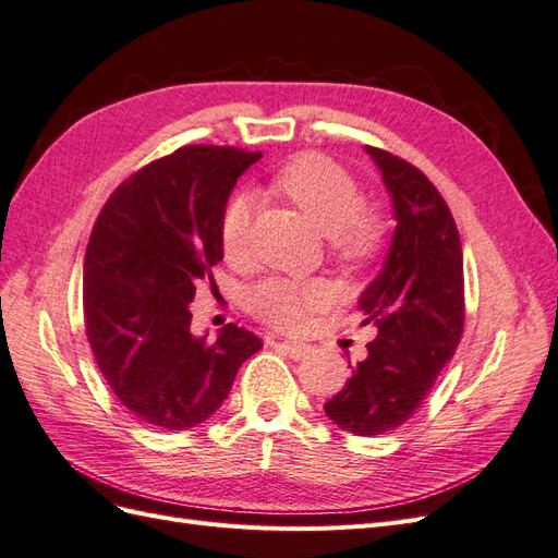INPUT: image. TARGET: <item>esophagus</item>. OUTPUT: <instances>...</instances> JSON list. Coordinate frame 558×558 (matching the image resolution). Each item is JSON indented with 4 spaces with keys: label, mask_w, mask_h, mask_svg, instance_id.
Masks as SVG:
<instances>
[{
    "label": "esophagus",
    "mask_w": 558,
    "mask_h": 558,
    "mask_svg": "<svg viewBox=\"0 0 558 558\" xmlns=\"http://www.w3.org/2000/svg\"><path fill=\"white\" fill-rule=\"evenodd\" d=\"M277 347H279L281 351H286V353H289V356H291L293 361H300V359H305V356H307V353L312 351V347H310V344H300V342H289V340H286V342H277Z\"/></svg>",
    "instance_id": "esophagus-1"
}]
</instances>
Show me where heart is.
<instances>
[{"mask_svg":"<svg viewBox=\"0 0 558 558\" xmlns=\"http://www.w3.org/2000/svg\"><path fill=\"white\" fill-rule=\"evenodd\" d=\"M277 189L291 197L320 234H326L340 260L361 263L379 248L384 238L381 216L361 205L356 179L330 158L316 154L298 156L279 172ZM251 226V195H234L221 221V242L230 260L248 256ZM328 300L330 291L324 281L267 279L248 293V310L279 330H300L310 314L324 310Z\"/></svg>","mask_w":558,"mask_h":558,"instance_id":"1","label":"heart"}]
</instances>
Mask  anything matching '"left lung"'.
I'll return each instance as SVG.
<instances>
[{
    "label": "left lung",
    "instance_id": "left-lung-1",
    "mask_svg": "<svg viewBox=\"0 0 558 558\" xmlns=\"http://www.w3.org/2000/svg\"><path fill=\"white\" fill-rule=\"evenodd\" d=\"M393 205L396 230L379 275L359 298L377 326L367 356L324 410L337 426L373 437L402 426L426 400L463 332V251L442 195L381 148L365 146Z\"/></svg>",
    "mask_w": 558,
    "mask_h": 558
}]
</instances>
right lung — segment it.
Here are the masks:
<instances>
[{"instance_id": "1", "label": "right lung", "mask_w": 558, "mask_h": 558, "mask_svg": "<svg viewBox=\"0 0 558 558\" xmlns=\"http://www.w3.org/2000/svg\"><path fill=\"white\" fill-rule=\"evenodd\" d=\"M263 154L183 146L109 197L83 263V316L99 373L144 424L185 430L228 398L263 344L228 324L191 330L195 286L223 258L221 221L238 179Z\"/></svg>"}]
</instances>
